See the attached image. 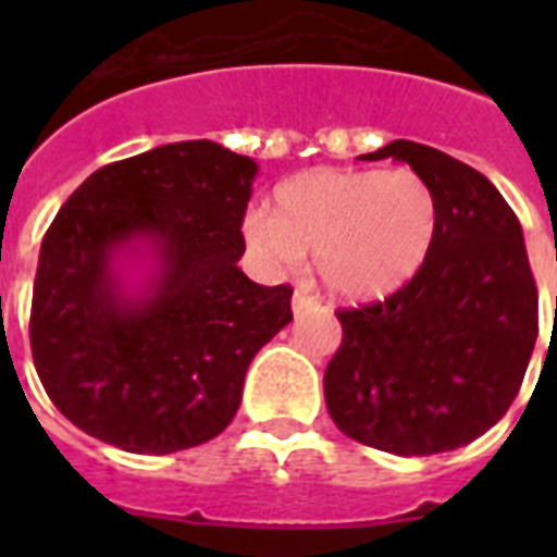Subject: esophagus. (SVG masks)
<instances>
[{
    "label": "esophagus",
    "instance_id": "34e87169",
    "mask_svg": "<svg viewBox=\"0 0 557 557\" xmlns=\"http://www.w3.org/2000/svg\"><path fill=\"white\" fill-rule=\"evenodd\" d=\"M318 297H312L309 295V288L306 286H297L295 288V297H292V312L295 314H304V312H309V309H318Z\"/></svg>",
    "mask_w": 557,
    "mask_h": 557
}]
</instances>
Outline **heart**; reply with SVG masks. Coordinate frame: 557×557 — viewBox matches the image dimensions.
<instances>
[{
  "label": "heart",
  "mask_w": 557,
  "mask_h": 557,
  "mask_svg": "<svg viewBox=\"0 0 557 557\" xmlns=\"http://www.w3.org/2000/svg\"><path fill=\"white\" fill-rule=\"evenodd\" d=\"M440 231L428 178L410 168H314L245 216V239L274 265L314 253L330 295L370 304L422 271Z\"/></svg>",
  "instance_id": "1"
}]
</instances>
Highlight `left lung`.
Listing matches in <instances>:
<instances>
[{
  "mask_svg": "<svg viewBox=\"0 0 557 557\" xmlns=\"http://www.w3.org/2000/svg\"><path fill=\"white\" fill-rule=\"evenodd\" d=\"M364 161L410 164L436 193V243L405 288L341 309L323 372L332 422L398 457L462 448L500 422L537 341V288L515 210L474 168L416 141Z\"/></svg>",
  "mask_w": 557,
  "mask_h": 557,
  "instance_id": "1",
  "label": "left lung"
}]
</instances>
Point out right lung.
<instances>
[{"label":"right lung","instance_id":"obj_1","mask_svg":"<svg viewBox=\"0 0 557 557\" xmlns=\"http://www.w3.org/2000/svg\"><path fill=\"white\" fill-rule=\"evenodd\" d=\"M257 161L178 141L95 170L39 248L30 352L54 407L129 454L225 431L292 288L236 265Z\"/></svg>","mask_w":557,"mask_h":557}]
</instances>
